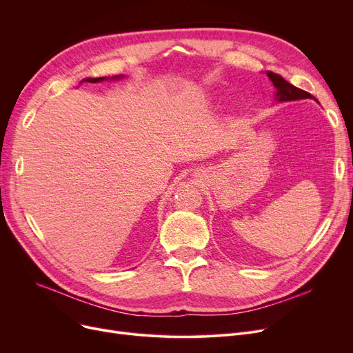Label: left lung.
<instances>
[{
    "label": "left lung",
    "mask_w": 353,
    "mask_h": 353,
    "mask_svg": "<svg viewBox=\"0 0 353 353\" xmlns=\"http://www.w3.org/2000/svg\"><path fill=\"white\" fill-rule=\"evenodd\" d=\"M266 76L270 79L273 83L276 92H274V100L279 103L285 101H294V100H303V99H312L309 92L305 90H301L298 87H294L293 84L288 83L282 76L272 71H266Z\"/></svg>",
    "instance_id": "1"
}]
</instances>
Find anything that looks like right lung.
Listing matches in <instances>:
<instances>
[{
	"instance_id": "add662e5",
	"label": "right lung",
	"mask_w": 353,
	"mask_h": 353,
	"mask_svg": "<svg viewBox=\"0 0 353 353\" xmlns=\"http://www.w3.org/2000/svg\"><path fill=\"white\" fill-rule=\"evenodd\" d=\"M124 76L121 74V76H113L111 79H108V77H99V79H91V77H88V79H84L81 83H84V81H87V83H100V81H104V80H120V79H123Z\"/></svg>"
}]
</instances>
